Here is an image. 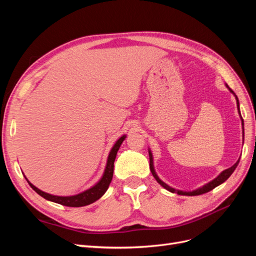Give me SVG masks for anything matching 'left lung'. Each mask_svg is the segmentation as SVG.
Here are the masks:
<instances>
[{"mask_svg": "<svg viewBox=\"0 0 256 256\" xmlns=\"http://www.w3.org/2000/svg\"><path fill=\"white\" fill-rule=\"evenodd\" d=\"M230 90L234 94V92L230 88ZM236 99H237V108H238V111H239V102H238L237 96H236ZM239 114H240V111H239ZM242 126H244V120H242ZM148 154H150V171H152V176H154V178H156V180L162 186V187L166 188V189L168 190V191H171V192H176L177 194H180V196H189L204 194V193L209 192L210 190L214 189V188L216 187V186H219V184H221L222 182H226V180H228V178L232 174H233V172L235 171V168H237V166H238V164H239V160H240V159H239L233 166H230V168H226V170H224V171H223L218 177L214 178V180L212 182H208L207 184L203 186L202 188H200V189H198V190H196V191H191V192H184V191H180V190H175V189L171 188V187H170V186H168L166 184H164L161 180H159V177L157 176L156 172H154V166H152V164H152V154L150 150H148Z\"/></svg>", "mask_w": 256, "mask_h": 256, "instance_id": "8db88e82", "label": "left lung"}]
</instances>
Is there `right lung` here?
I'll return each mask as SVG.
<instances>
[{"label": "right lung", "instance_id": "right-lung-1", "mask_svg": "<svg viewBox=\"0 0 256 256\" xmlns=\"http://www.w3.org/2000/svg\"><path fill=\"white\" fill-rule=\"evenodd\" d=\"M125 138H126L125 136H122V138H120L118 142H116L115 145L113 146V148L111 150L109 158H108L106 171H104V174L102 180H100L99 182L97 184H95L94 187L80 193V194L72 196H52V194H49V193H46V192L40 190L38 188H36L34 184H30L28 180H26L35 192H37L38 194L42 196L44 198L51 200V202L58 203V204L64 205V206H68V207H82V206L90 205L92 203H94L95 200H97L98 198H102L104 194V192L108 190V188H109V184H110V182L112 180V177H113L114 161H115V158H116V154H118V152L120 150V146L122 145V141L125 140Z\"/></svg>", "mask_w": 256, "mask_h": 256}]
</instances>
